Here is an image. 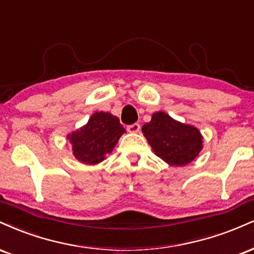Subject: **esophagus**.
<instances>
[{"label": "esophagus", "mask_w": 254, "mask_h": 254, "mask_svg": "<svg viewBox=\"0 0 254 254\" xmlns=\"http://www.w3.org/2000/svg\"><path fill=\"white\" fill-rule=\"evenodd\" d=\"M127 130L129 133H138L140 130V125L139 124H133L127 126Z\"/></svg>", "instance_id": "esophagus-1"}]
</instances>
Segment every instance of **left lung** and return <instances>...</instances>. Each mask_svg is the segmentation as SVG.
<instances>
[{
    "label": "left lung",
    "mask_w": 254,
    "mask_h": 254,
    "mask_svg": "<svg viewBox=\"0 0 254 254\" xmlns=\"http://www.w3.org/2000/svg\"><path fill=\"white\" fill-rule=\"evenodd\" d=\"M141 130L154 153L169 165L191 163L203 147L197 128L176 121L164 112L154 113Z\"/></svg>",
    "instance_id": "obj_1"
}]
</instances>
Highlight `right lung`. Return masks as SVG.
I'll list each match as a JSON object with an SVG mask.
<instances>
[{
	"label": "right lung",
	"mask_w": 254,
	"mask_h": 254,
	"mask_svg": "<svg viewBox=\"0 0 254 254\" xmlns=\"http://www.w3.org/2000/svg\"><path fill=\"white\" fill-rule=\"evenodd\" d=\"M125 133L120 120L110 113L96 112L88 124L76 132L68 134L72 152L80 163L95 165L101 163L113 151L119 139Z\"/></svg>",
	"instance_id": "right-lung-1"
}]
</instances>
